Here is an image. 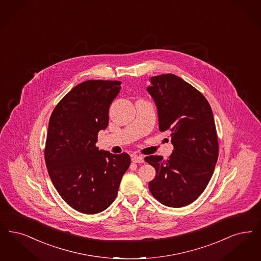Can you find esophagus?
I'll use <instances>...</instances> for the list:
<instances>
[{"instance_id": "obj_1", "label": "esophagus", "mask_w": 261, "mask_h": 261, "mask_svg": "<svg viewBox=\"0 0 261 261\" xmlns=\"http://www.w3.org/2000/svg\"><path fill=\"white\" fill-rule=\"evenodd\" d=\"M131 160H132V162H134V163H143V162L145 161L144 157L135 155V154L131 156Z\"/></svg>"}]
</instances>
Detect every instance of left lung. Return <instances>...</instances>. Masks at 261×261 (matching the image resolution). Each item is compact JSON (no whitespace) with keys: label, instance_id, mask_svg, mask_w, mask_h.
Listing matches in <instances>:
<instances>
[{"label":"left lung","instance_id":"left-lung-1","mask_svg":"<svg viewBox=\"0 0 261 261\" xmlns=\"http://www.w3.org/2000/svg\"><path fill=\"white\" fill-rule=\"evenodd\" d=\"M156 105L159 130L171 131L174 150L167 160L146 156L155 168L148 188L161 204L180 208L205 190L219 156L214 115L206 98L176 74L150 77L146 88Z\"/></svg>","mask_w":261,"mask_h":261}]
</instances>
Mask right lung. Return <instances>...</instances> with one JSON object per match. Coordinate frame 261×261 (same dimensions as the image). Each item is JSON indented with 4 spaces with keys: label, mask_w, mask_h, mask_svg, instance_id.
Returning <instances> with one entry per match:
<instances>
[{
    "label": "right lung",
    "mask_w": 261,
    "mask_h": 261,
    "mask_svg": "<svg viewBox=\"0 0 261 261\" xmlns=\"http://www.w3.org/2000/svg\"><path fill=\"white\" fill-rule=\"evenodd\" d=\"M120 82L87 81L64 96L51 114L44 150L53 186L77 212L105 211L117 195L130 156L113 154L95 146L109 125V110Z\"/></svg>",
    "instance_id": "1"
}]
</instances>
